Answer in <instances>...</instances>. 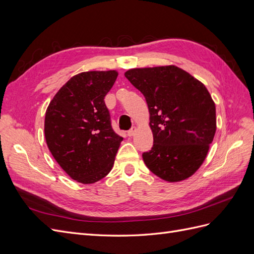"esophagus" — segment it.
<instances>
[{
    "instance_id": "esophagus-1",
    "label": "esophagus",
    "mask_w": 254,
    "mask_h": 254,
    "mask_svg": "<svg viewBox=\"0 0 254 254\" xmlns=\"http://www.w3.org/2000/svg\"><path fill=\"white\" fill-rule=\"evenodd\" d=\"M135 131H136V127H135V126H133V127H131V129H130V130H128V132H127V134H128L129 136H132V135H134Z\"/></svg>"
}]
</instances>
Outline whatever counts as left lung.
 <instances>
[{"label": "left lung", "mask_w": 254, "mask_h": 254, "mask_svg": "<svg viewBox=\"0 0 254 254\" xmlns=\"http://www.w3.org/2000/svg\"><path fill=\"white\" fill-rule=\"evenodd\" d=\"M125 77L144 95L153 145L143 153L151 173L179 182L201 166L216 131V109L204 84L176 65L131 68Z\"/></svg>", "instance_id": "left-lung-1"}]
</instances>
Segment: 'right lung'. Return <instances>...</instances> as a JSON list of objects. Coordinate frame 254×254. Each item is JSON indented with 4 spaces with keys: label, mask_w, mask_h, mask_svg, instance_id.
I'll return each instance as SVG.
<instances>
[{
    "label": "right lung",
    "mask_w": 254,
    "mask_h": 254,
    "mask_svg": "<svg viewBox=\"0 0 254 254\" xmlns=\"http://www.w3.org/2000/svg\"><path fill=\"white\" fill-rule=\"evenodd\" d=\"M119 73L82 72L51 101L44 134L54 159L73 180L90 184L110 173L123 137L113 131L104 98Z\"/></svg>",
    "instance_id": "obj_1"
}]
</instances>
